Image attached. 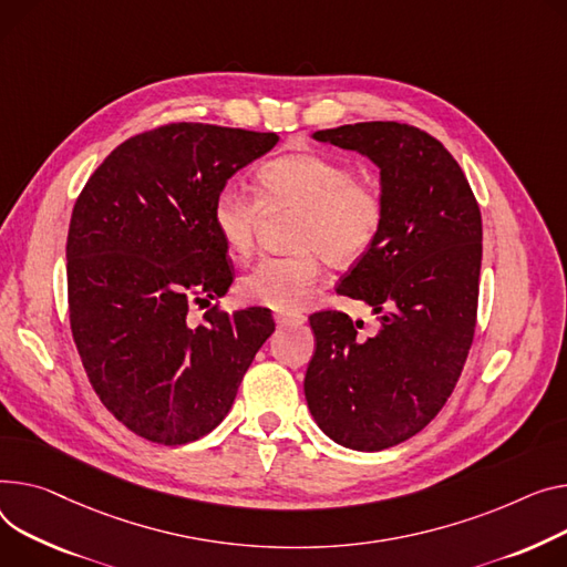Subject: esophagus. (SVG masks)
I'll return each mask as SVG.
<instances>
[{
    "label": "esophagus",
    "mask_w": 567,
    "mask_h": 567,
    "mask_svg": "<svg viewBox=\"0 0 567 567\" xmlns=\"http://www.w3.org/2000/svg\"><path fill=\"white\" fill-rule=\"evenodd\" d=\"M276 323L278 326H300L306 323V317L303 315H293V312H276Z\"/></svg>",
    "instance_id": "34e87169"
}]
</instances>
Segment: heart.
Segmentation results:
<instances>
[{"label": "heart", "instance_id": "1", "mask_svg": "<svg viewBox=\"0 0 567 567\" xmlns=\"http://www.w3.org/2000/svg\"><path fill=\"white\" fill-rule=\"evenodd\" d=\"M259 198L235 184L218 188L212 223L223 246L248 257L264 212L298 209L293 255L259 259L241 278L250 303L280 312L303 308L321 278V255L351 267L375 246L385 223L381 188L358 179L353 166L319 153H291L257 171Z\"/></svg>", "mask_w": 567, "mask_h": 567}]
</instances>
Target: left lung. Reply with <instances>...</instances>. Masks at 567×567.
<instances>
[{"mask_svg":"<svg viewBox=\"0 0 567 567\" xmlns=\"http://www.w3.org/2000/svg\"><path fill=\"white\" fill-rule=\"evenodd\" d=\"M315 138L381 168L385 223L337 287L379 315V332L362 337L349 315L315 312L306 399L337 444L381 451L420 433L461 379L476 328L481 209L458 162L417 127L373 121Z\"/></svg>","mask_w":567,"mask_h":567,"instance_id":"1","label":"left lung"}]
</instances>
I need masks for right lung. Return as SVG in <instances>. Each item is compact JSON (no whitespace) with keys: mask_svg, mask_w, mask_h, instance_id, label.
<instances>
[{"mask_svg":"<svg viewBox=\"0 0 567 567\" xmlns=\"http://www.w3.org/2000/svg\"><path fill=\"white\" fill-rule=\"evenodd\" d=\"M274 132L168 123L121 143L74 203L65 257L70 330L89 381L132 433L186 444L230 412L244 373L276 330L271 310L186 319L233 285L212 203Z\"/></svg>","mask_w":567,"mask_h":567,"instance_id":"right-lung-1","label":"right lung"}]
</instances>
